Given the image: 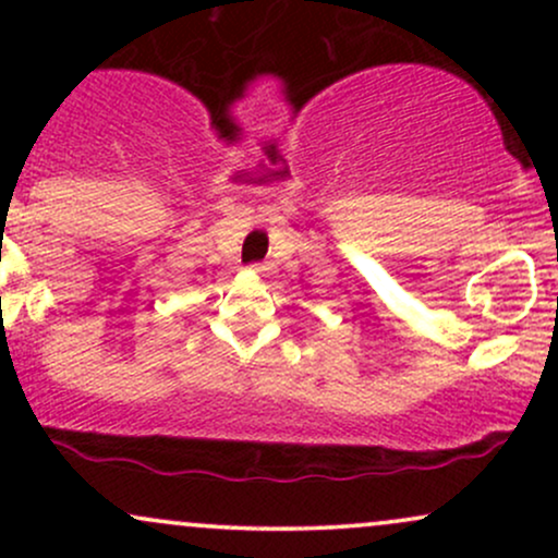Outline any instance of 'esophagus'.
<instances>
[{"label":"esophagus","mask_w":558,"mask_h":558,"mask_svg":"<svg viewBox=\"0 0 558 558\" xmlns=\"http://www.w3.org/2000/svg\"><path fill=\"white\" fill-rule=\"evenodd\" d=\"M267 270H270V267H267L265 262H254V265H252V272H257V275H265Z\"/></svg>","instance_id":"1"}]
</instances>
